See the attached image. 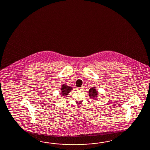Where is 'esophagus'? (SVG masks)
<instances>
[{
	"label": "esophagus",
	"instance_id": "esophagus-1",
	"mask_svg": "<svg viewBox=\"0 0 150 150\" xmlns=\"http://www.w3.org/2000/svg\"><path fill=\"white\" fill-rule=\"evenodd\" d=\"M83 87H78V88H77V89H78V90H79V91H80V90H83Z\"/></svg>",
	"mask_w": 150,
	"mask_h": 150
}]
</instances>
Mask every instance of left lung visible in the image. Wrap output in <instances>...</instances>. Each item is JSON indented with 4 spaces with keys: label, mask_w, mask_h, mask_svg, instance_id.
<instances>
[{
    "label": "left lung",
    "mask_w": 150,
    "mask_h": 150,
    "mask_svg": "<svg viewBox=\"0 0 150 150\" xmlns=\"http://www.w3.org/2000/svg\"><path fill=\"white\" fill-rule=\"evenodd\" d=\"M89 95L91 98H96V96L98 94V92L97 90L96 89V87H93L90 88L89 90Z\"/></svg>",
    "instance_id": "1"
}]
</instances>
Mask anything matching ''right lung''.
<instances>
[{"label": "right lung", "mask_w": 150, "mask_h": 150, "mask_svg": "<svg viewBox=\"0 0 150 150\" xmlns=\"http://www.w3.org/2000/svg\"><path fill=\"white\" fill-rule=\"evenodd\" d=\"M72 89V87L64 84L63 85H62V87L61 88V94L62 96H67L69 93L70 92Z\"/></svg>", "instance_id": "1"}]
</instances>
